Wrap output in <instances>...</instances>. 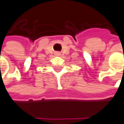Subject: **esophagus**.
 <instances>
[{
  "mask_svg": "<svg viewBox=\"0 0 124 124\" xmlns=\"http://www.w3.org/2000/svg\"><path fill=\"white\" fill-rule=\"evenodd\" d=\"M56 55H60V54H59V53L58 52V53H56Z\"/></svg>",
  "mask_w": 124,
  "mask_h": 124,
  "instance_id": "1",
  "label": "esophagus"
}]
</instances>
